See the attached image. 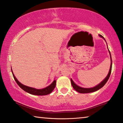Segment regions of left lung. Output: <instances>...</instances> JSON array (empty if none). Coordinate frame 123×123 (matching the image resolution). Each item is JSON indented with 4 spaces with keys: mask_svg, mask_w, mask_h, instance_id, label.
Here are the masks:
<instances>
[{
    "mask_svg": "<svg viewBox=\"0 0 123 123\" xmlns=\"http://www.w3.org/2000/svg\"><path fill=\"white\" fill-rule=\"evenodd\" d=\"M99 36L102 37V38L105 41V40L104 38V37L102 36L101 35L99 34ZM108 47V46H107ZM109 50V49H108ZM109 54H110V59H111V65H110V70H109V73L108 75L106 76V77L104 79V80H103V81L100 82L99 84H98V85H97L96 86H95L94 87H93V88H82V87L80 86H77V85L73 81V80L71 79V85H72V86L73 87V88L75 89V90L77 91V92H79L80 93H90V92H95V91H96L97 90H98L99 89H100L101 88H102L103 86L105 83L107 82V81H108V80L109 79V77H110V76L111 74V69H112V59H111V55L110 54V51L109 50Z\"/></svg>",
    "mask_w": 123,
    "mask_h": 123,
    "instance_id": "left-lung-1",
    "label": "left lung"
}]
</instances>
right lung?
<instances>
[{
    "label": "right lung",
    "mask_w": 123,
    "mask_h": 123,
    "mask_svg": "<svg viewBox=\"0 0 123 123\" xmlns=\"http://www.w3.org/2000/svg\"><path fill=\"white\" fill-rule=\"evenodd\" d=\"M11 71H12L13 77H14L15 81L16 82V83L18 84V86L20 87L23 90L27 92L30 93V94L34 95H38V96H43V95H48L52 92L56 86V81L55 80H54V81H53L52 83L49 85V86L46 87V88L41 89H37L36 88H32V87L25 86V85L21 83L20 82L18 81V80L17 79V78L15 77L14 74L13 73L12 69H11Z\"/></svg>",
    "instance_id": "right-lung-1"
}]
</instances>
